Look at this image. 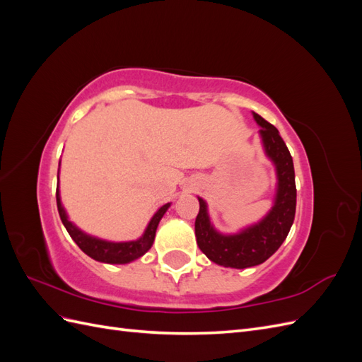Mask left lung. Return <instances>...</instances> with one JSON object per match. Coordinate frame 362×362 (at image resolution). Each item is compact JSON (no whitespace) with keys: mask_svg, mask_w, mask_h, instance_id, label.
I'll use <instances>...</instances> for the list:
<instances>
[{"mask_svg":"<svg viewBox=\"0 0 362 362\" xmlns=\"http://www.w3.org/2000/svg\"><path fill=\"white\" fill-rule=\"evenodd\" d=\"M261 127L259 134L266 154L276 166L278 193L272 211L264 221L235 235H222L214 231L206 214V205L199 198V213L194 221L196 243L216 264L234 269L258 266L270 258L287 238L296 214L294 166L286 141L279 131L266 119L254 113Z\"/></svg>","mask_w":362,"mask_h":362,"instance_id":"8db88e82","label":"left lung"}]
</instances>
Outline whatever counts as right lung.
<instances>
[{
  "instance_id": "right-lung-1",
  "label": "right lung",
  "mask_w": 362,
  "mask_h": 362,
  "mask_svg": "<svg viewBox=\"0 0 362 362\" xmlns=\"http://www.w3.org/2000/svg\"><path fill=\"white\" fill-rule=\"evenodd\" d=\"M56 198H57V208H59V214L62 222L66 228V231L72 237L74 242L78 245V247L84 252V254L89 255L90 258L101 261V262H108V264H125V262L133 261L151 249L152 243H154L156 238V231L157 226L161 221V217L166 213L170 204L163 205L160 210L154 214V217L151 218V222L146 228V231L144 237L136 240V242H125V243H112V242H104V240L95 238L81 233L78 228L72 225L68 221V216L64 213L62 202H60V194H59V187L56 192Z\"/></svg>"
}]
</instances>
